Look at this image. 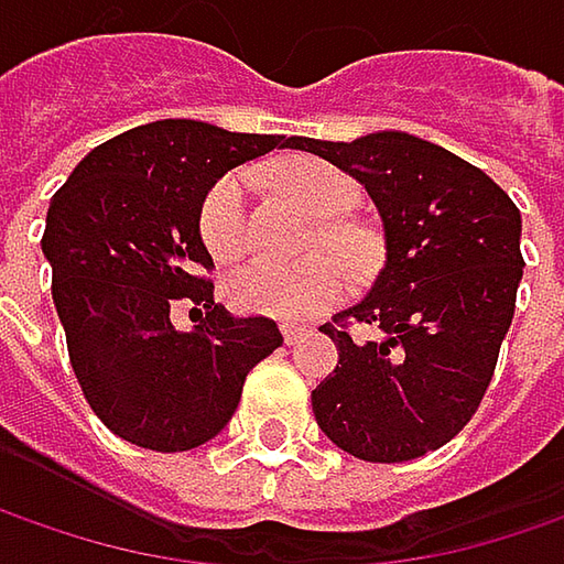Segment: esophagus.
<instances>
[{"label": "esophagus", "instance_id": "1", "mask_svg": "<svg viewBox=\"0 0 564 564\" xmlns=\"http://www.w3.org/2000/svg\"><path fill=\"white\" fill-rule=\"evenodd\" d=\"M306 337H312V328H308V325H293V322L283 325V340H286L290 347H293V344H303Z\"/></svg>", "mask_w": 564, "mask_h": 564}]
</instances>
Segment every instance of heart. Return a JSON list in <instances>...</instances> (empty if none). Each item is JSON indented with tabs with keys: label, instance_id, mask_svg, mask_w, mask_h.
Masks as SVG:
<instances>
[{
	"label": "heart",
	"instance_id": "heart-1",
	"mask_svg": "<svg viewBox=\"0 0 564 564\" xmlns=\"http://www.w3.org/2000/svg\"><path fill=\"white\" fill-rule=\"evenodd\" d=\"M283 192L315 217H334L350 205L354 185L344 173L318 160H293L281 170ZM246 176L230 173L210 185L202 202L198 227L217 258H236L246 249ZM227 303L249 315L283 322L312 318L337 306L354 290V271L337 252H318L300 264L249 261L227 278Z\"/></svg>",
	"mask_w": 564,
	"mask_h": 564
}]
</instances>
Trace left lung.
<instances>
[{"instance_id": "1", "label": "left lung", "mask_w": 564, "mask_h": 564, "mask_svg": "<svg viewBox=\"0 0 564 564\" xmlns=\"http://www.w3.org/2000/svg\"><path fill=\"white\" fill-rule=\"evenodd\" d=\"M286 148L366 185L388 249L372 290L322 325L340 359L312 391L318 429L369 464L448 445L477 413L514 318L521 210L474 163L406 132L296 135Z\"/></svg>"}]
</instances>
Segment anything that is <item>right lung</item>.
Wrapping results in <instances>:
<instances>
[{
    "label": "right lung",
    "instance_id": "1",
    "mask_svg": "<svg viewBox=\"0 0 564 564\" xmlns=\"http://www.w3.org/2000/svg\"><path fill=\"white\" fill-rule=\"evenodd\" d=\"M274 148L286 138L160 119L94 148L50 202L40 246L75 379L100 423L138 448L210 442L246 376L283 344L271 318L214 303L198 230L210 185ZM180 299L206 308L192 332L172 328Z\"/></svg>",
    "mask_w": 564,
    "mask_h": 564
}]
</instances>
